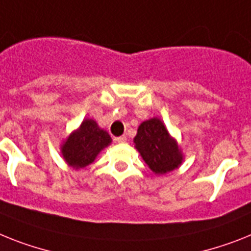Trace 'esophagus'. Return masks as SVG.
<instances>
[{
	"label": "esophagus",
	"mask_w": 251,
	"mask_h": 251,
	"mask_svg": "<svg viewBox=\"0 0 251 251\" xmlns=\"http://www.w3.org/2000/svg\"><path fill=\"white\" fill-rule=\"evenodd\" d=\"M116 140H117V143H125L126 140H127V138H126L125 135H122L119 136V138H116Z\"/></svg>",
	"instance_id": "1"
}]
</instances>
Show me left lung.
<instances>
[{
	"mask_svg": "<svg viewBox=\"0 0 251 251\" xmlns=\"http://www.w3.org/2000/svg\"><path fill=\"white\" fill-rule=\"evenodd\" d=\"M134 143L145 163L157 175L172 171L182 161L177 144L170 136L161 120L151 119L143 122L139 126Z\"/></svg>",
	"mask_w": 251,
	"mask_h": 251,
	"instance_id": "obj_1",
	"label": "left lung"
}]
</instances>
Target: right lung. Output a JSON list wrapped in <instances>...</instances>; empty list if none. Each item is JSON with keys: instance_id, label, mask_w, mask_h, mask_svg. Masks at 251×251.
I'll return each mask as SVG.
<instances>
[{"instance_id": "obj_1", "label": "right lung", "mask_w": 251, "mask_h": 251, "mask_svg": "<svg viewBox=\"0 0 251 251\" xmlns=\"http://www.w3.org/2000/svg\"><path fill=\"white\" fill-rule=\"evenodd\" d=\"M111 143L108 132L100 129L93 120H84L62 147L65 161L75 168L90 165L97 154Z\"/></svg>"}]
</instances>
